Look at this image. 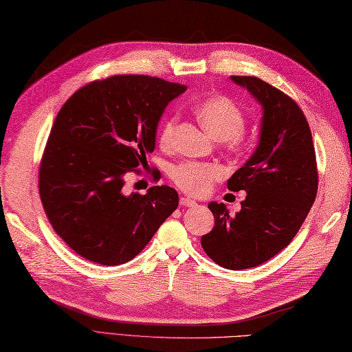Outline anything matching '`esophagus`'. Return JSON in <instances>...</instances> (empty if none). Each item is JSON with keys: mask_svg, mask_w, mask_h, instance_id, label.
<instances>
[{"mask_svg": "<svg viewBox=\"0 0 352 352\" xmlns=\"http://www.w3.org/2000/svg\"><path fill=\"white\" fill-rule=\"evenodd\" d=\"M180 206H182V207H195V206H197V201H193V199H190V198L183 197V198L180 199Z\"/></svg>", "mask_w": 352, "mask_h": 352, "instance_id": "obj_1", "label": "esophagus"}]
</instances>
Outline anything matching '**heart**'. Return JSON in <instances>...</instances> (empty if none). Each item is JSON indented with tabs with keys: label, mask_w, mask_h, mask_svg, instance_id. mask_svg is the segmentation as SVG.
I'll return each instance as SVG.
<instances>
[{
	"label": "heart",
	"mask_w": 352,
	"mask_h": 352,
	"mask_svg": "<svg viewBox=\"0 0 352 352\" xmlns=\"http://www.w3.org/2000/svg\"><path fill=\"white\" fill-rule=\"evenodd\" d=\"M199 124L216 140H223L230 151L242 149L246 136L243 131L245 113L237 102L226 95H212L199 101L193 107ZM177 118H168L160 130V145L172 148L175 139ZM222 178L218 164L184 162L170 170V180L178 189L192 197H204L212 190L213 184Z\"/></svg>",
	"instance_id": "obj_1"
}]
</instances>
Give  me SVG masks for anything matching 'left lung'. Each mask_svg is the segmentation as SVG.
I'll return each instance as SVG.
<instances>
[{
  "label": "left lung",
  "instance_id": "obj_1",
  "mask_svg": "<svg viewBox=\"0 0 352 352\" xmlns=\"http://www.w3.org/2000/svg\"><path fill=\"white\" fill-rule=\"evenodd\" d=\"M263 107L258 146L228 180L245 190L241 212L210 203L214 227L201 245L214 263L241 271L265 263L292 242L318 193V166L311 131L300 106L257 77L231 76Z\"/></svg>",
  "mask_w": 352,
  "mask_h": 352
}]
</instances>
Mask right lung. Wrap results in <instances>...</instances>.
Here are the masks:
<instances>
[{"instance_id": "add662e5", "label": "right lung", "mask_w": 352, "mask_h": 352, "mask_svg": "<svg viewBox=\"0 0 352 352\" xmlns=\"http://www.w3.org/2000/svg\"><path fill=\"white\" fill-rule=\"evenodd\" d=\"M186 89L157 77L111 76L78 89L57 113L39 193L52 230L80 257L126 263L178 207L169 186H153L145 195L122 188L154 151L163 110Z\"/></svg>"}]
</instances>
